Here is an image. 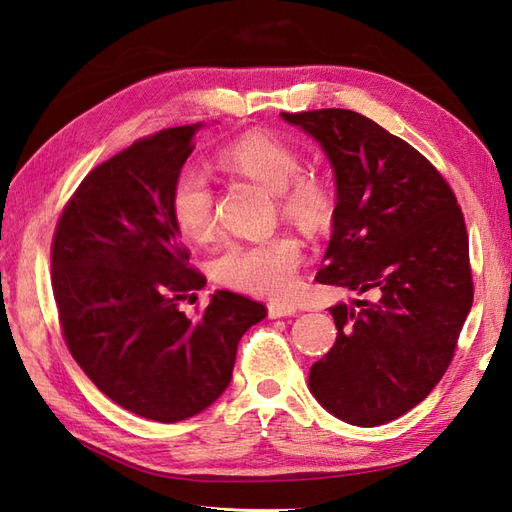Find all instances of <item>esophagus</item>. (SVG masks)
<instances>
[{
    "label": "esophagus",
    "instance_id": "34e87169",
    "mask_svg": "<svg viewBox=\"0 0 512 512\" xmlns=\"http://www.w3.org/2000/svg\"><path fill=\"white\" fill-rule=\"evenodd\" d=\"M269 318H284V316H292L297 314V307L292 303H280V301H271L269 305Z\"/></svg>",
    "mask_w": 512,
    "mask_h": 512
}]
</instances>
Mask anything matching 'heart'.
<instances>
[{
	"label": "heart",
	"mask_w": 512,
	"mask_h": 512,
	"mask_svg": "<svg viewBox=\"0 0 512 512\" xmlns=\"http://www.w3.org/2000/svg\"><path fill=\"white\" fill-rule=\"evenodd\" d=\"M230 175L269 190L284 218L305 232H324L337 215V192L329 175L303 170L297 145L271 132H247L218 153ZM168 207L183 237L205 243L218 235V213L211 179L198 168H181L170 183ZM303 245L297 237L273 235L262 241H230L213 258L220 284L258 297H286L297 284Z\"/></svg>",
	"instance_id": "obj_1"
}]
</instances>
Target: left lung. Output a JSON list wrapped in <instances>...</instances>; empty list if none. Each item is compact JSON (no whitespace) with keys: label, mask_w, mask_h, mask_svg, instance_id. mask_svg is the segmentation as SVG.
Returning <instances> with one entry per match:
<instances>
[{"label":"left lung","mask_w":512,"mask_h":512,"mask_svg":"<svg viewBox=\"0 0 512 512\" xmlns=\"http://www.w3.org/2000/svg\"><path fill=\"white\" fill-rule=\"evenodd\" d=\"M327 153L337 215L316 280L365 294L329 307L337 337L309 389L350 425L395 421L451 365L474 299L455 192L423 153L346 108L282 113Z\"/></svg>","instance_id":"obj_1"}]
</instances>
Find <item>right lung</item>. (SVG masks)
<instances>
[{"mask_svg": "<svg viewBox=\"0 0 512 512\" xmlns=\"http://www.w3.org/2000/svg\"><path fill=\"white\" fill-rule=\"evenodd\" d=\"M200 126L138 138L98 164L59 215L51 284L72 359L113 399L149 421L209 408L230 382L243 333L267 307L218 290L185 316L207 280L190 267L168 207L170 183Z\"/></svg>", "mask_w": 512, "mask_h": 512, "instance_id": "add662e5", "label": "right lung"}]
</instances>
